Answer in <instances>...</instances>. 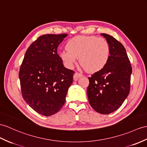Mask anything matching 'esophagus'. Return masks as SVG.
<instances>
[{
  "instance_id": "obj_1",
  "label": "esophagus",
  "mask_w": 147,
  "mask_h": 147,
  "mask_svg": "<svg viewBox=\"0 0 147 147\" xmlns=\"http://www.w3.org/2000/svg\"><path fill=\"white\" fill-rule=\"evenodd\" d=\"M82 76H82V74H81L80 73H78V72H76L74 74V80L77 81L78 79V78H80Z\"/></svg>"
}]
</instances>
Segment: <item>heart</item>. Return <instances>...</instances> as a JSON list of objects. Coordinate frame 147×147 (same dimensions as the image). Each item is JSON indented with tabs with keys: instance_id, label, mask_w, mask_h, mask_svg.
Returning <instances> with one entry per match:
<instances>
[{
	"instance_id": "obj_1",
	"label": "heart",
	"mask_w": 147,
	"mask_h": 147,
	"mask_svg": "<svg viewBox=\"0 0 147 147\" xmlns=\"http://www.w3.org/2000/svg\"><path fill=\"white\" fill-rule=\"evenodd\" d=\"M66 49L59 54L64 65L72 69L79 58L82 67L88 72H96L103 69L110 55L108 42L95 36L75 37L67 42Z\"/></svg>"
}]
</instances>
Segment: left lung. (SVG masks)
<instances>
[{
  "label": "left lung",
  "instance_id": "left-lung-1",
  "mask_svg": "<svg viewBox=\"0 0 147 147\" xmlns=\"http://www.w3.org/2000/svg\"><path fill=\"white\" fill-rule=\"evenodd\" d=\"M101 35L110 45V58L103 69L88 77L87 95L92 108L107 115L119 109L129 94L132 69L123 45L110 35Z\"/></svg>",
  "mask_w": 147,
  "mask_h": 147
}]
</instances>
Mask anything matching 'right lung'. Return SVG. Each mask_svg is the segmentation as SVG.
Returning <instances> with one entry per match:
<instances>
[{"label":"right lung","mask_w":147,"mask_h":147,"mask_svg":"<svg viewBox=\"0 0 147 147\" xmlns=\"http://www.w3.org/2000/svg\"><path fill=\"white\" fill-rule=\"evenodd\" d=\"M66 34H45L29 46L20 68L23 98L35 112L44 116L58 112L65 102L74 71L63 66L57 48Z\"/></svg>","instance_id":"obj_1"}]
</instances>
